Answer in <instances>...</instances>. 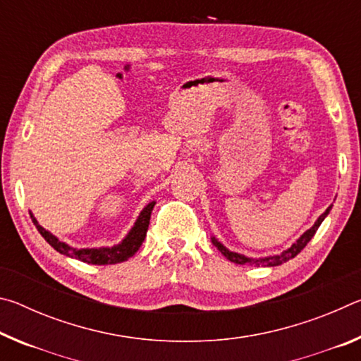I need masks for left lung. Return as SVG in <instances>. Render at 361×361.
Returning <instances> with one entry per match:
<instances>
[{
  "label": "left lung",
  "mask_w": 361,
  "mask_h": 361,
  "mask_svg": "<svg viewBox=\"0 0 361 361\" xmlns=\"http://www.w3.org/2000/svg\"><path fill=\"white\" fill-rule=\"evenodd\" d=\"M333 205H329L325 213H322V215L317 218V221L314 223V226L310 229H307L304 232V234L299 237V239L293 243V245L290 248L283 250L282 253L279 255H272V256H264V258H250V256H245V255H240V253H235V252H231L229 248H226L221 242H219L218 239H215V237H212V243L215 245L219 252H221L226 258H228L231 262H235V264H250V266H267V267H274V266H280L283 264V262L290 261L291 258H295V256L301 252V250L307 245L309 240L312 239V237L315 235L317 229L320 228V224L323 223V219H325L328 216L329 210H331Z\"/></svg>",
  "instance_id": "left-lung-1"
}]
</instances>
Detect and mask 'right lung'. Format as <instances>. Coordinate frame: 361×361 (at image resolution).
Segmentation results:
<instances>
[{
    "label": "right lung",
    "instance_id": "add662e5",
    "mask_svg": "<svg viewBox=\"0 0 361 361\" xmlns=\"http://www.w3.org/2000/svg\"><path fill=\"white\" fill-rule=\"evenodd\" d=\"M154 205H156V202L152 200V202H149L142 212H140L137 221L132 226L129 234H127L124 239L118 243V245L100 247V248L70 247L68 243L59 240L57 237L52 234V232H49L42 228V226L38 223V219L33 216V213H30V216H32V221L36 226V229L39 231V234L44 237V240L54 250H57L59 253L68 256V258H75V259H79L82 262H87V264H99V266L118 264V262L129 259L130 256L135 255L138 252V248L142 247V243L146 237V232H148L151 212H152V209H154Z\"/></svg>",
    "mask_w": 361,
    "mask_h": 361
}]
</instances>
